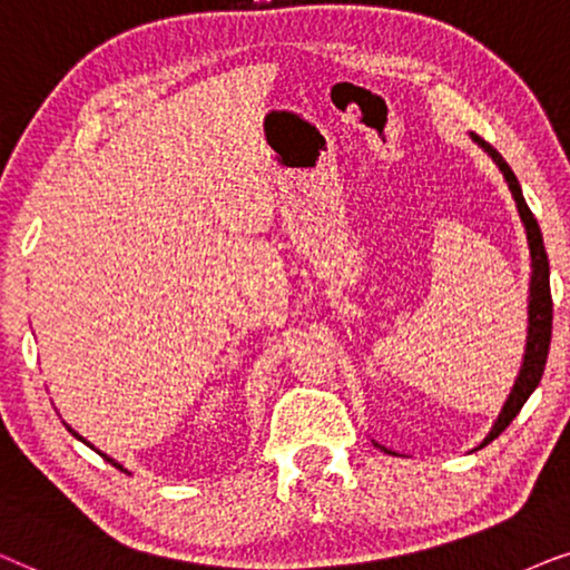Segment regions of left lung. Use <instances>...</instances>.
<instances>
[{
	"instance_id": "left-lung-1",
	"label": "left lung",
	"mask_w": 570,
	"mask_h": 570,
	"mask_svg": "<svg viewBox=\"0 0 570 570\" xmlns=\"http://www.w3.org/2000/svg\"><path fill=\"white\" fill-rule=\"evenodd\" d=\"M472 140L480 146L484 154H488L492 161L498 164V169L503 171L508 181V189H511L515 208H519L521 224L527 229V242H529V255H532V281H529V336H527V352H523V364L519 370V377H515L513 391L508 401L503 404V412L498 414V422L492 424L490 435L484 438V443L495 440L500 432H503L508 424L515 420V414L521 412V406L527 404V399L532 396L537 385L542 381L544 364H548V352H550V336H552V297H550V263L548 253H544V242L540 224L532 210H529L527 200L521 195V185L511 171V166L505 164V158L498 154L490 142H484L480 135H472ZM482 443V445H484Z\"/></svg>"
}]
</instances>
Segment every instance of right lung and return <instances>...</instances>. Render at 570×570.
Listing matches in <instances>:
<instances>
[{"mask_svg":"<svg viewBox=\"0 0 570 570\" xmlns=\"http://www.w3.org/2000/svg\"><path fill=\"white\" fill-rule=\"evenodd\" d=\"M67 430H70V432H72V435H75V438H78V440H82V443H86V445H90L86 438H80V435H78V432H75V430L70 428V424H67ZM90 449H94V445H90ZM98 453H101V451H98ZM101 456H104L106 461H109V464H111V466H117V469H121V472H127V469H125V466H121V464H117V461H114V459H109V456H106V453H101Z\"/></svg>","mask_w":570,"mask_h":570,"instance_id":"1","label":"right lung"}]
</instances>
